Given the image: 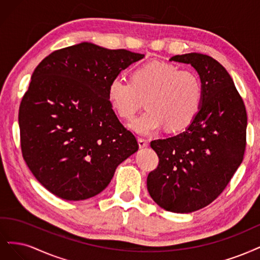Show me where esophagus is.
Returning <instances> with one entry per match:
<instances>
[{
  "instance_id": "1",
  "label": "esophagus",
  "mask_w": 260,
  "mask_h": 260,
  "mask_svg": "<svg viewBox=\"0 0 260 260\" xmlns=\"http://www.w3.org/2000/svg\"><path fill=\"white\" fill-rule=\"evenodd\" d=\"M138 145H139V148H145L148 146V141L146 139L138 138Z\"/></svg>"
}]
</instances>
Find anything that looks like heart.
<instances>
[{"label":"heart","instance_id":"heart-1","mask_svg":"<svg viewBox=\"0 0 260 260\" xmlns=\"http://www.w3.org/2000/svg\"><path fill=\"white\" fill-rule=\"evenodd\" d=\"M132 82L113 78L108 85V100L121 118L132 119L147 96V110L129 124L141 136L166 127L179 131L193 121L202 103V84L198 75L161 61L141 64L132 72Z\"/></svg>","mask_w":260,"mask_h":260}]
</instances>
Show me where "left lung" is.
Wrapping results in <instances>:
<instances>
[{"label":"left lung","mask_w":260,"mask_h":260,"mask_svg":"<svg viewBox=\"0 0 260 260\" xmlns=\"http://www.w3.org/2000/svg\"><path fill=\"white\" fill-rule=\"evenodd\" d=\"M170 60L197 70L202 103L185 132L151 141L158 165L147 188L165 211L185 214L211 204L227 187L244 156L247 115L230 74L214 58L190 53Z\"/></svg>","instance_id":"obj_1"}]
</instances>
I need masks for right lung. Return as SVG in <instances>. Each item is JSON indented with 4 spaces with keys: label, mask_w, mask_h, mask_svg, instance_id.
<instances>
[{
    "label": "right lung",
    "mask_w": 260,
    "mask_h": 260,
    "mask_svg": "<svg viewBox=\"0 0 260 260\" xmlns=\"http://www.w3.org/2000/svg\"><path fill=\"white\" fill-rule=\"evenodd\" d=\"M145 57L88 42L45 57L19 107L22 156L42 186L80 201L100 193L138 150L108 100V85Z\"/></svg>",
    "instance_id": "right-lung-1"
}]
</instances>
